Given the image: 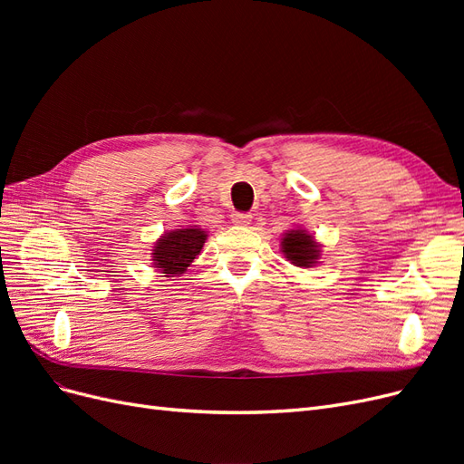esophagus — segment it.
<instances>
[{
	"mask_svg": "<svg viewBox=\"0 0 464 464\" xmlns=\"http://www.w3.org/2000/svg\"><path fill=\"white\" fill-rule=\"evenodd\" d=\"M232 222L236 224V227H247V224L251 222V215L249 213H234Z\"/></svg>",
	"mask_w": 464,
	"mask_h": 464,
	"instance_id": "obj_1",
	"label": "esophagus"
}]
</instances>
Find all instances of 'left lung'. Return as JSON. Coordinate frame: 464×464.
<instances>
[{
    "instance_id": "8db88e82",
    "label": "left lung",
    "mask_w": 464,
    "mask_h": 464,
    "mask_svg": "<svg viewBox=\"0 0 464 464\" xmlns=\"http://www.w3.org/2000/svg\"><path fill=\"white\" fill-rule=\"evenodd\" d=\"M280 247H283V254L286 261L292 265L302 266V269H310L319 259V244L315 242V237L312 234H307L305 230H288L280 242Z\"/></svg>"
}]
</instances>
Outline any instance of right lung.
<instances>
[{
	"label": "right lung",
	"instance_id": "right-lung-1",
	"mask_svg": "<svg viewBox=\"0 0 464 464\" xmlns=\"http://www.w3.org/2000/svg\"><path fill=\"white\" fill-rule=\"evenodd\" d=\"M207 232L201 228H176L164 232L152 247V265L162 276H178L188 271L193 259L201 254Z\"/></svg>",
	"mask_w": 464,
	"mask_h": 464
}]
</instances>
